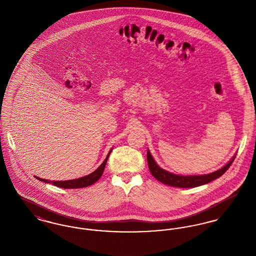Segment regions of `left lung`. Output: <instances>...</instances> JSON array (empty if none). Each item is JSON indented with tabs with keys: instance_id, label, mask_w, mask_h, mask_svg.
Masks as SVG:
<instances>
[{
	"instance_id": "left-lung-1",
	"label": "left lung",
	"mask_w": 256,
	"mask_h": 256,
	"mask_svg": "<svg viewBox=\"0 0 256 256\" xmlns=\"http://www.w3.org/2000/svg\"><path fill=\"white\" fill-rule=\"evenodd\" d=\"M234 158H233L230 161V163H228L224 167H222V169L216 170L214 172H211V174H202V176H183L174 174H172V172H169L167 170L161 169L158 165L156 163L154 159L152 158L148 150V152H146L148 165V169L150 170L152 174L160 182L167 184V185L172 186V187H180V188H193V187L200 186V185L213 182L214 180L218 178L228 170V169L230 167L232 162L234 161Z\"/></svg>"
}]
</instances>
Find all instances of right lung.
Listing matches in <instances>:
<instances>
[{"label": "right lung", "mask_w": 256, "mask_h": 256, "mask_svg": "<svg viewBox=\"0 0 256 256\" xmlns=\"http://www.w3.org/2000/svg\"><path fill=\"white\" fill-rule=\"evenodd\" d=\"M110 152H111V150L108 152L106 158L104 159V161L100 164V166L98 168L97 170H94L92 174H90L86 176H84V178H78V180H65V182H49L47 180H42L38 176H36V178L40 182L52 183L54 186L61 187V188H64V189H76V188H84V187L90 186V185L94 184L97 180H98V178L102 176L104 170V167L106 165L108 159L110 158Z\"/></svg>", "instance_id": "add662e5"}]
</instances>
